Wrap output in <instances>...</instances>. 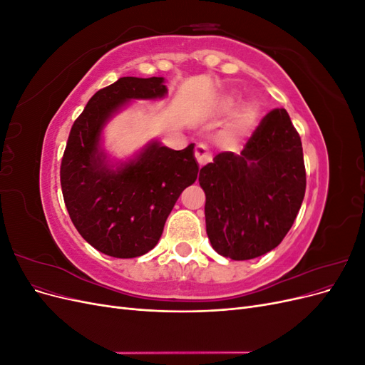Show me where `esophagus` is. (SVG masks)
<instances>
[{"label": "esophagus", "mask_w": 365, "mask_h": 365, "mask_svg": "<svg viewBox=\"0 0 365 365\" xmlns=\"http://www.w3.org/2000/svg\"><path fill=\"white\" fill-rule=\"evenodd\" d=\"M195 158L200 165H204L212 161V153L208 152L205 145H196L195 146Z\"/></svg>", "instance_id": "obj_1"}]
</instances>
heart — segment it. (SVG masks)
<instances>
[{"instance_id": "1", "label": "heart", "mask_w": 365, "mask_h": 365, "mask_svg": "<svg viewBox=\"0 0 365 365\" xmlns=\"http://www.w3.org/2000/svg\"><path fill=\"white\" fill-rule=\"evenodd\" d=\"M235 105H236V101L233 97H225V98H222V102H220V109L227 113V111H231V109L235 108ZM256 117H257L256 106L245 105L244 108H240V111L235 117L233 125L230 126V135L231 137L240 135L242 132H245L254 123Z\"/></svg>"}]
</instances>
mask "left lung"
I'll list each match as a JSON object with an SVG mask.
<instances>
[{
  "label": "left lung",
  "instance_id": "8db88e82",
  "mask_svg": "<svg viewBox=\"0 0 365 365\" xmlns=\"http://www.w3.org/2000/svg\"><path fill=\"white\" fill-rule=\"evenodd\" d=\"M205 227L224 257L250 260L288 235L306 192L302 140L289 114L264 115L239 155L220 152L200 172Z\"/></svg>",
  "mask_w": 365,
  "mask_h": 365
}]
</instances>
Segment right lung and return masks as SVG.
I'll return each mask as SVG.
<instances>
[{
  "label": "right lung",
  "mask_w": 365,
  "mask_h": 365,
  "mask_svg": "<svg viewBox=\"0 0 365 365\" xmlns=\"http://www.w3.org/2000/svg\"><path fill=\"white\" fill-rule=\"evenodd\" d=\"M163 82L120 77L90 98L70 130L61 163L65 207L81 236L106 256L132 259L155 247L175 202L200 172L193 145L173 150L152 143L117 170L98 149L106 120L132 98L163 97Z\"/></svg>",
  "instance_id": "right-lung-1"
}]
</instances>
